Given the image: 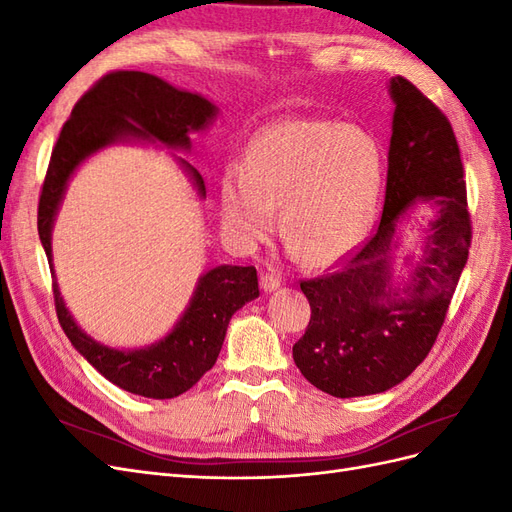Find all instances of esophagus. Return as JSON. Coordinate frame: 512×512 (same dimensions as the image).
<instances>
[{
  "label": "esophagus",
  "instance_id": "obj_1",
  "mask_svg": "<svg viewBox=\"0 0 512 512\" xmlns=\"http://www.w3.org/2000/svg\"><path fill=\"white\" fill-rule=\"evenodd\" d=\"M280 286H282V282L277 280L275 275H271V273H262L260 275V288L265 290V292H275Z\"/></svg>",
  "mask_w": 512,
  "mask_h": 512
}]
</instances>
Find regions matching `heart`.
Wrapping results in <instances>:
<instances>
[{
    "label": "heart",
    "instance_id": "b5f03b06",
    "mask_svg": "<svg viewBox=\"0 0 512 512\" xmlns=\"http://www.w3.org/2000/svg\"><path fill=\"white\" fill-rule=\"evenodd\" d=\"M382 188L378 138L356 123L299 117L256 134L245 164L224 168L220 200L228 237L250 247L273 228L307 262L344 254L374 218Z\"/></svg>",
    "mask_w": 512,
    "mask_h": 512
}]
</instances>
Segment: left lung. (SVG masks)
Listing matches in <instances>:
<instances>
[{"instance_id": "obj_1", "label": "left lung", "mask_w": 512, "mask_h": 512, "mask_svg": "<svg viewBox=\"0 0 512 512\" xmlns=\"http://www.w3.org/2000/svg\"><path fill=\"white\" fill-rule=\"evenodd\" d=\"M389 94L395 111L382 218L342 269L301 282L312 318L292 359L316 389L342 399L389 391L423 363L472 239L451 123L404 76H393ZM418 204L434 215L423 229L422 254L404 258L409 277L395 281L398 226Z\"/></svg>"}]
</instances>
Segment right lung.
Masks as SVG:
<instances>
[{
	"mask_svg": "<svg viewBox=\"0 0 512 512\" xmlns=\"http://www.w3.org/2000/svg\"><path fill=\"white\" fill-rule=\"evenodd\" d=\"M218 113L220 108L211 100L170 85L160 76L134 70L111 72L72 108L46 170L38 205V235L53 273L61 329L108 382L141 397L173 399L207 374L218 361L232 314L260 294L256 269L237 265L209 269L198 277L188 307L162 339L132 350L111 348L76 324L61 297L53 267L55 218L72 175L94 153L117 143H160L168 149L192 151L190 134L207 130ZM173 158L188 175L198 198H205V181L198 170L175 153Z\"/></svg>",
	"mask_w": 512,
	"mask_h": 512,
	"instance_id": "add662e5",
	"label": "right lung"
}]
</instances>
